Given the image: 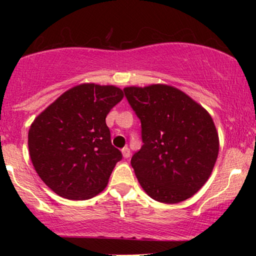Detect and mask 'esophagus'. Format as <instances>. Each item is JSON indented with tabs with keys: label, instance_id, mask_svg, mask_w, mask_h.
<instances>
[{
	"label": "esophagus",
	"instance_id": "34e87169",
	"mask_svg": "<svg viewBox=\"0 0 256 256\" xmlns=\"http://www.w3.org/2000/svg\"><path fill=\"white\" fill-rule=\"evenodd\" d=\"M122 155H124V158H128V157H130V149L128 148V146H124V148H122Z\"/></svg>",
	"mask_w": 256,
	"mask_h": 256
}]
</instances>
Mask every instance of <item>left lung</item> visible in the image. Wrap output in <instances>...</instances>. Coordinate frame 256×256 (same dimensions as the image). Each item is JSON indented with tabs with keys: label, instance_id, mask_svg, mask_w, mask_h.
<instances>
[{
	"label": "left lung",
	"instance_id": "1",
	"mask_svg": "<svg viewBox=\"0 0 256 256\" xmlns=\"http://www.w3.org/2000/svg\"><path fill=\"white\" fill-rule=\"evenodd\" d=\"M124 92L141 120L143 146L130 163L142 188L164 204L192 197L211 176L218 157L211 115L169 85L130 86Z\"/></svg>",
	"mask_w": 256,
	"mask_h": 256
}]
</instances>
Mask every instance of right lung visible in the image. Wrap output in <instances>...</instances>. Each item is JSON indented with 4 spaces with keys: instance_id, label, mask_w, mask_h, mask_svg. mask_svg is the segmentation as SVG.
<instances>
[{
    "instance_id": "1",
    "label": "right lung",
    "mask_w": 256,
    "mask_h": 256,
    "mask_svg": "<svg viewBox=\"0 0 256 256\" xmlns=\"http://www.w3.org/2000/svg\"><path fill=\"white\" fill-rule=\"evenodd\" d=\"M124 98L116 86L82 84L66 90L30 126L28 146L42 180L60 197L85 200L106 188L122 154L106 116Z\"/></svg>"
}]
</instances>
